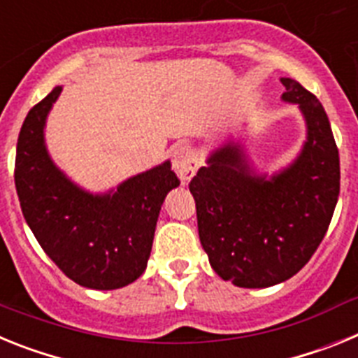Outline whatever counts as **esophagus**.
<instances>
[{
  "label": "esophagus",
  "instance_id": "34e87169",
  "mask_svg": "<svg viewBox=\"0 0 358 358\" xmlns=\"http://www.w3.org/2000/svg\"><path fill=\"white\" fill-rule=\"evenodd\" d=\"M172 166L181 181H189L197 172V154L188 145H179L172 152Z\"/></svg>",
  "mask_w": 358,
  "mask_h": 358
}]
</instances>
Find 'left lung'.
Segmentation results:
<instances>
[{
  "label": "left lung",
  "instance_id": "8db88e82",
  "mask_svg": "<svg viewBox=\"0 0 358 358\" xmlns=\"http://www.w3.org/2000/svg\"><path fill=\"white\" fill-rule=\"evenodd\" d=\"M281 100L297 103L306 141L296 159L258 173L242 141L215 148L189 182L199 238L215 273L243 289L289 280L312 258L339 199V150L321 102L292 78Z\"/></svg>",
  "mask_w": 358,
  "mask_h": 358
}]
</instances>
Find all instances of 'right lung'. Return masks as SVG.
Returning a JSON list of instances; mask_svg holds the SVG:
<instances>
[{"label": "right lung", "mask_w": 358, "mask_h": 358, "mask_svg": "<svg viewBox=\"0 0 358 358\" xmlns=\"http://www.w3.org/2000/svg\"><path fill=\"white\" fill-rule=\"evenodd\" d=\"M62 85L30 109L17 138L15 189L44 252L75 283L115 290L143 274L161 204L179 186L170 161L106 194L80 188L50 157L44 125Z\"/></svg>", "instance_id": "add662e5"}]
</instances>
